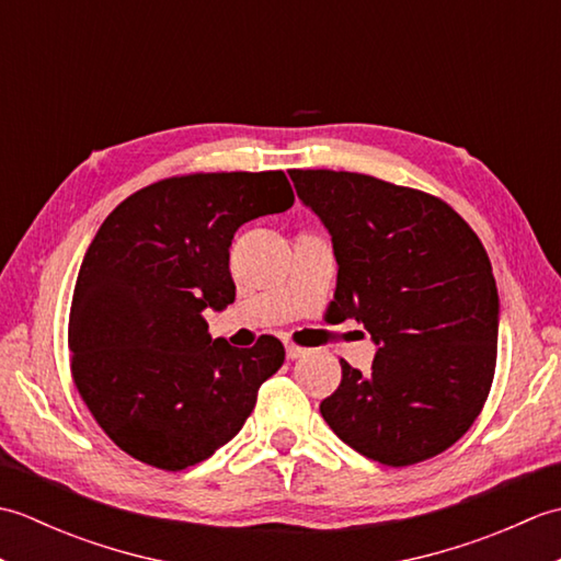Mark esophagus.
I'll use <instances>...</instances> for the list:
<instances>
[{
	"mask_svg": "<svg viewBox=\"0 0 561 561\" xmlns=\"http://www.w3.org/2000/svg\"><path fill=\"white\" fill-rule=\"evenodd\" d=\"M308 354V350H304V347H299V344H291V342H287V359H301V356H306Z\"/></svg>",
	"mask_w": 561,
	"mask_h": 561,
	"instance_id": "1",
	"label": "esophagus"
}]
</instances>
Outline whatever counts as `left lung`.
Listing matches in <instances>:
<instances>
[{
	"mask_svg": "<svg viewBox=\"0 0 561 561\" xmlns=\"http://www.w3.org/2000/svg\"><path fill=\"white\" fill-rule=\"evenodd\" d=\"M332 236L330 318L376 344L371 374L342 364L320 414L344 444L392 468L422 462L468 432L490 396L499 294L482 241L422 190L347 171H289Z\"/></svg>",
	"mask_w": 561,
	"mask_h": 561,
	"instance_id": "obj_1",
	"label": "left lung"
}]
</instances>
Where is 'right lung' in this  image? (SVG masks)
Here are the masks:
<instances>
[{
    "label": "right lung",
    "instance_id": "obj_1",
    "mask_svg": "<svg viewBox=\"0 0 561 561\" xmlns=\"http://www.w3.org/2000/svg\"><path fill=\"white\" fill-rule=\"evenodd\" d=\"M294 205L282 171L165 178L121 202L83 255L69 311L71 376L93 420L161 470L207 460L241 432L284 347L211 340L205 308L236 299L238 226Z\"/></svg>",
    "mask_w": 561,
    "mask_h": 561
}]
</instances>
